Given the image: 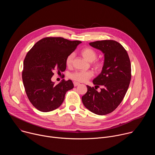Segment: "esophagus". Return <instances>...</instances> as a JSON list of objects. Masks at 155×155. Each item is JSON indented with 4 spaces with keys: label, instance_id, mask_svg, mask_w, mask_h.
Masks as SVG:
<instances>
[{
    "label": "esophagus",
    "instance_id": "esophagus-1",
    "mask_svg": "<svg viewBox=\"0 0 155 155\" xmlns=\"http://www.w3.org/2000/svg\"><path fill=\"white\" fill-rule=\"evenodd\" d=\"M79 84H80V83L77 82V81H74V86H78Z\"/></svg>",
    "mask_w": 155,
    "mask_h": 155
}]
</instances>
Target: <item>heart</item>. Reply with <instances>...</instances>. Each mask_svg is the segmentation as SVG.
Segmentation results:
<instances>
[{"label":"heart","instance_id":"heart-1","mask_svg":"<svg viewBox=\"0 0 155 155\" xmlns=\"http://www.w3.org/2000/svg\"><path fill=\"white\" fill-rule=\"evenodd\" d=\"M81 54L86 61L89 62L94 61L97 58L96 52L91 48H84L81 51ZM74 58V54L73 53L70 54L67 58H66V65L68 67H71L72 64L73 59ZM94 68L96 70H99L101 68L102 64L99 61H95L93 64ZM93 76V72L91 71H75L73 73H71L69 75V77L77 81L84 82Z\"/></svg>","mask_w":155,"mask_h":155}]
</instances>
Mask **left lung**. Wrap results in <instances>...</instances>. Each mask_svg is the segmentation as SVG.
I'll return each mask as SVG.
<instances>
[{
  "mask_svg": "<svg viewBox=\"0 0 155 155\" xmlns=\"http://www.w3.org/2000/svg\"><path fill=\"white\" fill-rule=\"evenodd\" d=\"M104 54V62L101 74L93 83L97 87L86 86L87 91L82 96L84 107L91 112L104 115L112 112L123 101L131 78L130 62L127 51L118 42L106 40L89 43Z\"/></svg>",
  "mask_w": 155,
  "mask_h": 155,
  "instance_id": "left-lung-1",
  "label": "left lung"
}]
</instances>
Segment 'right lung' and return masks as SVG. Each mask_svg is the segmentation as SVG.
Masks as SVG:
<instances>
[{
  "instance_id": "1",
  "label": "right lung",
  "mask_w": 155,
  "mask_h": 155,
  "mask_svg": "<svg viewBox=\"0 0 155 155\" xmlns=\"http://www.w3.org/2000/svg\"><path fill=\"white\" fill-rule=\"evenodd\" d=\"M81 43L62 37H46L27 53L22 78L29 100L39 111L48 112L58 108L67 91L74 87L71 80L55 84L51 78L54 71L59 73L65 70L66 58Z\"/></svg>"
}]
</instances>
